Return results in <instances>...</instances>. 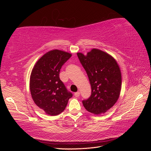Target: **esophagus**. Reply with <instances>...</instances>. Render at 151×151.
I'll list each match as a JSON object with an SVG mask.
<instances>
[{
    "mask_svg": "<svg viewBox=\"0 0 151 151\" xmlns=\"http://www.w3.org/2000/svg\"><path fill=\"white\" fill-rule=\"evenodd\" d=\"M79 95H80V92H79V91H77V92H76V93H74V96H75L76 98L79 97Z\"/></svg>",
    "mask_w": 151,
    "mask_h": 151,
    "instance_id": "34e87169",
    "label": "esophagus"
}]
</instances>
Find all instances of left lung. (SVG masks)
<instances>
[{
    "instance_id": "left-lung-1",
    "label": "left lung",
    "mask_w": 151,
    "mask_h": 151,
    "mask_svg": "<svg viewBox=\"0 0 151 151\" xmlns=\"http://www.w3.org/2000/svg\"><path fill=\"white\" fill-rule=\"evenodd\" d=\"M90 82L91 95L83 101L87 111L95 115L104 113L116 103L122 87V75L115 59L99 49L84 55L77 53Z\"/></svg>"
}]
</instances>
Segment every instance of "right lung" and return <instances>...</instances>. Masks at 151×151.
Returning <instances> with one entry per match:
<instances>
[{
	"label": "right lung",
	"instance_id": "right-lung-1",
	"mask_svg": "<svg viewBox=\"0 0 151 151\" xmlns=\"http://www.w3.org/2000/svg\"><path fill=\"white\" fill-rule=\"evenodd\" d=\"M71 56L62 50H51L39 59L32 70L29 83L32 98L49 115L63 111L72 96L59 77L62 66Z\"/></svg>",
	"mask_w": 151,
	"mask_h": 151
}]
</instances>
